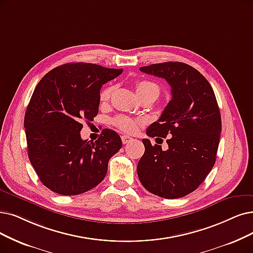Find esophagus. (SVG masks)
<instances>
[{
    "label": "esophagus",
    "mask_w": 253,
    "mask_h": 253,
    "mask_svg": "<svg viewBox=\"0 0 253 253\" xmlns=\"http://www.w3.org/2000/svg\"><path fill=\"white\" fill-rule=\"evenodd\" d=\"M121 140H123V143L124 144H127L129 142H132L133 138L129 137V136H126V135H123V136H121Z\"/></svg>",
    "instance_id": "34e87169"
}]
</instances>
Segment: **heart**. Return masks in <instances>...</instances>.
<instances>
[{"label": "heart", "mask_w": 253, "mask_h": 253, "mask_svg": "<svg viewBox=\"0 0 253 253\" xmlns=\"http://www.w3.org/2000/svg\"><path fill=\"white\" fill-rule=\"evenodd\" d=\"M136 92L139 97H144L146 95H155L158 97L160 93V88L158 84H156L153 81L148 80H140L137 81L135 84ZM114 90V86H106L102 89L99 93V99L102 102H107L110 99L111 94H112ZM115 125L124 132L126 133H135L138 129L139 126L141 125V120L137 118H129L126 116H118L115 118Z\"/></svg>", "instance_id": "b5f03b06"}]
</instances>
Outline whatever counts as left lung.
<instances>
[{
  "label": "left lung",
  "instance_id": "8db88e82",
  "mask_svg": "<svg viewBox=\"0 0 253 253\" xmlns=\"http://www.w3.org/2000/svg\"><path fill=\"white\" fill-rule=\"evenodd\" d=\"M140 70L165 79L172 98L146 130L149 137H167L168 149L142 140L145 151L137 166L139 179L160 197H184L204 183L216 162L221 115L214 90L197 69L183 62L151 64Z\"/></svg>",
  "mask_w": 253,
  "mask_h": 253
}]
</instances>
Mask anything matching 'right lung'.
Returning a JSON list of instances; mask_svg holds the SVG:
<instances>
[{"mask_svg":"<svg viewBox=\"0 0 253 253\" xmlns=\"http://www.w3.org/2000/svg\"><path fill=\"white\" fill-rule=\"evenodd\" d=\"M124 72L92 63H67L39 81L27 107L28 156L40 181L60 195H79L102 181L109 160L123 146L105 128L93 141L81 138L82 121L98 113L100 88Z\"/></svg>","mask_w":253,"mask_h":253,"instance_id":"right-lung-1","label":"right lung"}]
</instances>
